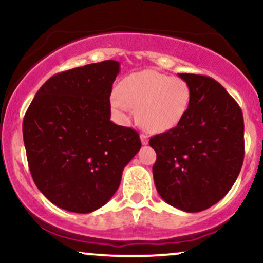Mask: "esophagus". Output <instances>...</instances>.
<instances>
[{
  "label": "esophagus",
  "instance_id": "obj_1",
  "mask_svg": "<svg viewBox=\"0 0 263 263\" xmlns=\"http://www.w3.org/2000/svg\"><path fill=\"white\" fill-rule=\"evenodd\" d=\"M141 142H142V144H143V146L148 144V136L142 134L141 135Z\"/></svg>",
  "mask_w": 263,
  "mask_h": 263
}]
</instances>
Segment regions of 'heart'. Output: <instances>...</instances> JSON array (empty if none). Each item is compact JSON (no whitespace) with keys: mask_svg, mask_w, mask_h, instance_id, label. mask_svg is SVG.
<instances>
[{"mask_svg":"<svg viewBox=\"0 0 263 263\" xmlns=\"http://www.w3.org/2000/svg\"><path fill=\"white\" fill-rule=\"evenodd\" d=\"M120 93L111 96V107L122 119L137 107V119L146 131L167 132L177 127L190 102L188 84L156 70H142L126 78Z\"/></svg>","mask_w":263,"mask_h":263,"instance_id":"b5f03b06","label":"heart"}]
</instances>
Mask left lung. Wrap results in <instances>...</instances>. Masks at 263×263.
<instances>
[{
  "label": "left lung",
  "instance_id": "8db88e82",
  "mask_svg": "<svg viewBox=\"0 0 263 263\" xmlns=\"http://www.w3.org/2000/svg\"><path fill=\"white\" fill-rule=\"evenodd\" d=\"M188 84V111L177 127L156 135L153 179L165 203L185 213L213 206L228 194L242 167L243 116L216 80L178 74Z\"/></svg>",
  "mask_w": 263,
  "mask_h": 263
}]
</instances>
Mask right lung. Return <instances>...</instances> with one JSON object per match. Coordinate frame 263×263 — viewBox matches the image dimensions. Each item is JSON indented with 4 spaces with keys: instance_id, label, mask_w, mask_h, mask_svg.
I'll list each match as a JSON object with an SVG mask.
<instances>
[{
    "instance_id": "add662e5",
    "label": "right lung",
    "mask_w": 263,
    "mask_h": 263,
    "mask_svg": "<svg viewBox=\"0 0 263 263\" xmlns=\"http://www.w3.org/2000/svg\"><path fill=\"white\" fill-rule=\"evenodd\" d=\"M119 73V62L105 60L54 75L25 115L23 141L33 180L60 209L87 214L106 204L141 148L135 129L110 120Z\"/></svg>"
}]
</instances>
